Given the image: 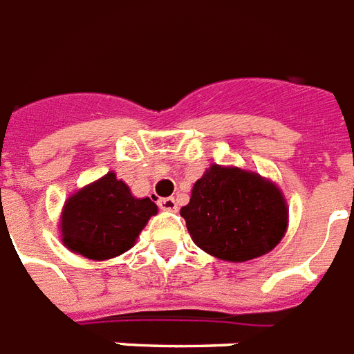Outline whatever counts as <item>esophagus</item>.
<instances>
[{
	"label": "esophagus",
	"instance_id": "obj_1",
	"mask_svg": "<svg viewBox=\"0 0 354 354\" xmlns=\"http://www.w3.org/2000/svg\"><path fill=\"white\" fill-rule=\"evenodd\" d=\"M159 208L160 210H166V212H177V201L174 199V197H162V199H159Z\"/></svg>",
	"mask_w": 354,
	"mask_h": 354
}]
</instances>
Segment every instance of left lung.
<instances>
[{
	"label": "left lung",
	"instance_id": "obj_1",
	"mask_svg": "<svg viewBox=\"0 0 354 354\" xmlns=\"http://www.w3.org/2000/svg\"><path fill=\"white\" fill-rule=\"evenodd\" d=\"M180 216L197 247L234 263L270 252L287 230V205L272 183L217 164L195 183Z\"/></svg>",
	"mask_w": 354,
	"mask_h": 354
}]
</instances>
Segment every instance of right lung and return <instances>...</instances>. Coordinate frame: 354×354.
Returning <instances> with one entry per match:
<instances>
[{
    "label": "right lung",
    "instance_id": "1",
    "mask_svg": "<svg viewBox=\"0 0 354 354\" xmlns=\"http://www.w3.org/2000/svg\"><path fill=\"white\" fill-rule=\"evenodd\" d=\"M155 214L153 201L133 197L128 185L109 171L67 199L62 237L73 252L89 259H109L131 248Z\"/></svg>",
    "mask_w": 354,
    "mask_h": 354
}]
</instances>
